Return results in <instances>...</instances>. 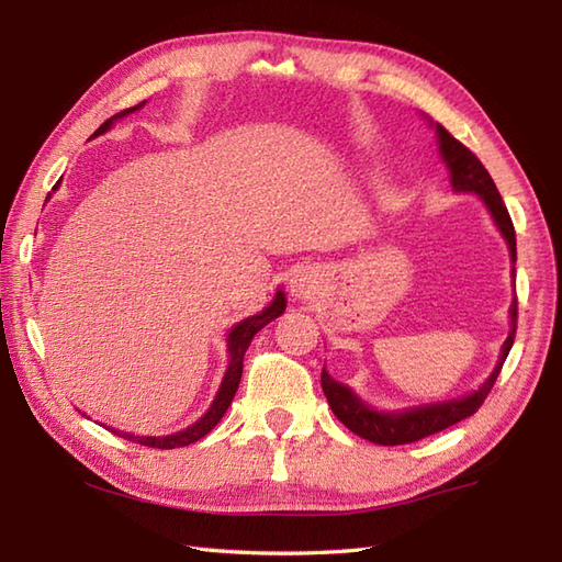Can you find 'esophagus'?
<instances>
[{
    "label": "esophagus",
    "instance_id": "obj_1",
    "mask_svg": "<svg viewBox=\"0 0 562 562\" xmlns=\"http://www.w3.org/2000/svg\"><path fill=\"white\" fill-rule=\"evenodd\" d=\"M315 289H317V281L313 273H307V271L297 273V277H293V281H291V293L295 297H310L315 293Z\"/></svg>",
    "mask_w": 562,
    "mask_h": 562
}]
</instances>
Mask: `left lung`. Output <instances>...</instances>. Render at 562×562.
<instances>
[{
  "label": "left lung",
  "mask_w": 562,
  "mask_h": 562,
  "mask_svg": "<svg viewBox=\"0 0 562 562\" xmlns=\"http://www.w3.org/2000/svg\"><path fill=\"white\" fill-rule=\"evenodd\" d=\"M435 132H438L440 156L447 164V168H450L452 190L454 192H473V194H479L483 199V204L488 206L497 231H501L503 238L507 240L509 259L517 261V238H515L513 218H509V214H507V206L503 202L501 192H497L491 172L485 170L481 160L473 156L464 144L457 142L454 136L442 127V124H435ZM509 317H513V331L507 334V339L503 344L501 360H497V366L491 372V378L485 380L476 392H471L467 396L450 398V402L414 406V408L392 411V414H384V411H375V408H370L368 404L360 402V398L351 390H348V386H344L341 382H336L327 370H322L324 396H327L334 416L339 418L348 430L356 432L358 438H366V440L375 442V445L418 442L423 438H428V435L440 432L445 428L454 426V423L473 416L481 408V404L485 402V396H488V392L493 390L497 375H501L509 348H513V344H515L517 295H515L513 305H509Z\"/></svg>",
  "instance_id": "left-lung-1"
}]
</instances>
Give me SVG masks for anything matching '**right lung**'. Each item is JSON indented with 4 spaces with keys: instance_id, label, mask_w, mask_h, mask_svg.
<instances>
[{
    "instance_id": "right-lung-1",
    "label": "right lung",
    "mask_w": 562,
    "mask_h": 562,
    "mask_svg": "<svg viewBox=\"0 0 562 562\" xmlns=\"http://www.w3.org/2000/svg\"><path fill=\"white\" fill-rule=\"evenodd\" d=\"M144 103H146V101H142L139 105H134V108H130V110H122V112H117V115H112L110 120H105V122L101 124V127L95 130L93 136L105 134V132L112 127V122L124 117V115H130V112H134V110H139ZM283 310H285V295H283V291H277V297H273L269 307L261 310L259 315H252V317L243 319L240 324H235V327L231 329V334H228V356H231V363H228L226 375H223V382H221V386H218V394H216V398H214V404H211V408L206 411V414H204L202 418H199L196 423H192L190 428H184V430H180V432H172V435H164V438H146V435L122 432V430L108 428V426H105V428H108L110 432L120 435V438H124V440H132V442L144 445V447H156V450H176V447H184V445H192V442H196V440H202L206 432H211V430L216 428V423L223 418V414H226L231 402H233L235 392H238V384H240V378H243V358H245V351H247L249 341L255 339V334H257L261 327H265V324H269L271 319H277L279 315H283Z\"/></svg>"
}]
</instances>
